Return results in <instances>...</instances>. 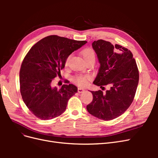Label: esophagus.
<instances>
[{"mask_svg":"<svg viewBox=\"0 0 158 158\" xmlns=\"http://www.w3.org/2000/svg\"><path fill=\"white\" fill-rule=\"evenodd\" d=\"M84 92V89H83V88H78V93H82V92Z\"/></svg>","mask_w":158,"mask_h":158,"instance_id":"esophagus-1","label":"esophagus"}]
</instances>
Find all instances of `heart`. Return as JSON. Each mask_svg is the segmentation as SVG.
Segmentation results:
<instances>
[{
	"label": "heart",
	"instance_id": "obj_1",
	"mask_svg": "<svg viewBox=\"0 0 158 158\" xmlns=\"http://www.w3.org/2000/svg\"><path fill=\"white\" fill-rule=\"evenodd\" d=\"M81 55H82L83 59L85 61L88 60L95 59V52L92 49L90 48H86L83 49L81 51ZM71 57V55L68 56L66 57L65 60V64L67 65L69 62L70 60V59ZM90 79V76L88 75H78L76 76L74 78V82L77 84L78 85H80V86H84V85H86L88 83V80Z\"/></svg>",
	"mask_w": 158,
	"mask_h": 158
}]
</instances>
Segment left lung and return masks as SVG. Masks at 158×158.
Segmentation results:
<instances>
[{"instance_id":"1","label":"left lung","mask_w":158,"mask_h":158,"mask_svg":"<svg viewBox=\"0 0 158 158\" xmlns=\"http://www.w3.org/2000/svg\"><path fill=\"white\" fill-rule=\"evenodd\" d=\"M92 47L100 64L93 83L101 88L109 85L110 89L106 94L101 90L90 91L93 100L86 109L99 119L112 120L130 107L137 89L139 73L132 53L125 47L117 44L113 46L102 40L94 41Z\"/></svg>"}]
</instances>
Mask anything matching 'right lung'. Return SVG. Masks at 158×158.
Returning a JSON list of instances; mask_svg holds the SVG:
<instances>
[{
    "instance_id": "obj_1",
    "label": "right lung",
    "mask_w": 158,
    "mask_h": 158,
    "mask_svg": "<svg viewBox=\"0 0 158 158\" xmlns=\"http://www.w3.org/2000/svg\"><path fill=\"white\" fill-rule=\"evenodd\" d=\"M86 43L50 35L38 41L26 55L20 72V93L26 106L37 118L50 120L59 117L78 92L72 84L58 89L51 86V82L60 76L66 57Z\"/></svg>"
}]
</instances>
